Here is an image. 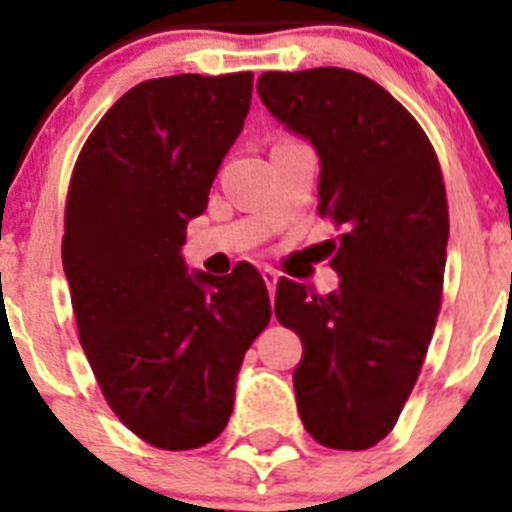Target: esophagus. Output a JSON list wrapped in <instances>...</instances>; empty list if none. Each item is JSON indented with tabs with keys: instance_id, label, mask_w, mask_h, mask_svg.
I'll use <instances>...</instances> for the list:
<instances>
[{
	"instance_id": "obj_1",
	"label": "esophagus",
	"mask_w": 512,
	"mask_h": 512,
	"mask_svg": "<svg viewBox=\"0 0 512 512\" xmlns=\"http://www.w3.org/2000/svg\"><path fill=\"white\" fill-rule=\"evenodd\" d=\"M261 277H264V282H266V287H269V295L274 297V292H277V282H279V274L274 269H269V266H266L264 271H261Z\"/></svg>"
}]
</instances>
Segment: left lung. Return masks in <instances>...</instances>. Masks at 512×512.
Wrapping results in <instances>:
<instances>
[{"instance_id": "left-lung-1", "label": "left lung", "mask_w": 512, "mask_h": 512, "mask_svg": "<svg viewBox=\"0 0 512 512\" xmlns=\"http://www.w3.org/2000/svg\"><path fill=\"white\" fill-rule=\"evenodd\" d=\"M256 89L315 148L318 210L343 228L336 292L277 284V320L302 341L297 410L328 449H369L395 428L441 307L449 207L438 158L415 117L364 74L269 71Z\"/></svg>"}]
</instances>
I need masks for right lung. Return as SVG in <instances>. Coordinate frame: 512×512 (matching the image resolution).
Returning a JSON list of instances; mask_svg holds the SVG:
<instances>
[{"label":"right lung","mask_w":512,"mask_h":512,"mask_svg":"<svg viewBox=\"0 0 512 512\" xmlns=\"http://www.w3.org/2000/svg\"><path fill=\"white\" fill-rule=\"evenodd\" d=\"M251 89L248 71L140 81L99 120L71 176L63 271L79 341L117 418L166 451L223 433L243 356L271 318L251 264L212 277L189 274L182 256Z\"/></svg>","instance_id":"right-lung-1"}]
</instances>
